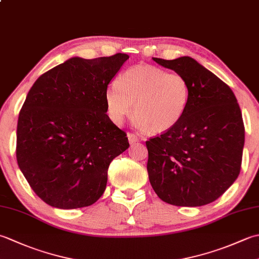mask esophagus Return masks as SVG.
Segmentation results:
<instances>
[{
  "label": "esophagus",
  "instance_id": "1",
  "mask_svg": "<svg viewBox=\"0 0 259 259\" xmlns=\"http://www.w3.org/2000/svg\"><path fill=\"white\" fill-rule=\"evenodd\" d=\"M128 139H129L130 145H135V144H137V142L139 141V139L137 138V137L135 135H133V134H128Z\"/></svg>",
  "mask_w": 259,
  "mask_h": 259
}]
</instances>
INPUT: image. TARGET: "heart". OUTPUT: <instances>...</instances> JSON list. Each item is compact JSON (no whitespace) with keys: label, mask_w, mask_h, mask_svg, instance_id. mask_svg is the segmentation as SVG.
<instances>
[{"label":"heart","mask_w":259,"mask_h":259,"mask_svg":"<svg viewBox=\"0 0 259 259\" xmlns=\"http://www.w3.org/2000/svg\"><path fill=\"white\" fill-rule=\"evenodd\" d=\"M190 87L183 74L151 64L126 69L110 84L106 103L110 119L121 124L133 111L135 124L150 135L174 129L187 112Z\"/></svg>","instance_id":"b5f03b06"}]
</instances>
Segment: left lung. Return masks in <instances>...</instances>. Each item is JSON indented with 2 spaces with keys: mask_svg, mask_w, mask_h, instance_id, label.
Here are the masks:
<instances>
[{
  "mask_svg": "<svg viewBox=\"0 0 259 259\" xmlns=\"http://www.w3.org/2000/svg\"><path fill=\"white\" fill-rule=\"evenodd\" d=\"M152 60L185 76L190 101L174 129L146 141L150 184L170 205H207L240 172L245 126L237 99L224 81L190 57Z\"/></svg>",
  "mask_w": 259,
  "mask_h": 259,
  "instance_id": "left-lung-1",
  "label": "left lung"
}]
</instances>
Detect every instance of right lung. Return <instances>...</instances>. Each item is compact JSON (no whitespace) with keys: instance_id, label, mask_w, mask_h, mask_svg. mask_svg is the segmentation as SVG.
Wrapping results in <instances>:
<instances>
[{"instance_id":"add662e5","label":"right lung","mask_w":259,"mask_h":259,"mask_svg":"<svg viewBox=\"0 0 259 259\" xmlns=\"http://www.w3.org/2000/svg\"><path fill=\"white\" fill-rule=\"evenodd\" d=\"M128 54L71 58L32 85L16 129V160L33 191L48 205L74 209L106 190L108 168L129 148L107 114L106 92Z\"/></svg>"}]
</instances>
